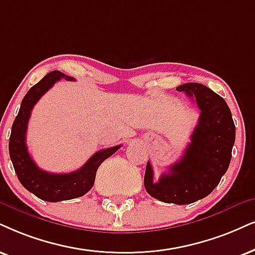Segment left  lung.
Wrapping results in <instances>:
<instances>
[{
  "instance_id": "8db88e82",
  "label": "left lung",
  "mask_w": 255,
  "mask_h": 255,
  "mask_svg": "<svg viewBox=\"0 0 255 255\" xmlns=\"http://www.w3.org/2000/svg\"><path fill=\"white\" fill-rule=\"evenodd\" d=\"M179 92L198 105L200 118L179 162L169 167L159 181H153V168L147 162L144 188L153 198L167 204L187 205L211 194L227 172L235 141V126L224 99L201 83H185Z\"/></svg>"
}]
</instances>
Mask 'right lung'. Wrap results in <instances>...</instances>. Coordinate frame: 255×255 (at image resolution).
Masks as SVG:
<instances>
[{
	"instance_id": "right-lung-1",
	"label": "right lung",
	"mask_w": 255,
	"mask_h": 255,
	"mask_svg": "<svg viewBox=\"0 0 255 255\" xmlns=\"http://www.w3.org/2000/svg\"><path fill=\"white\" fill-rule=\"evenodd\" d=\"M74 81V77L64 75L59 70L48 73L40 82L31 87L22 100V104L11 127L9 138V155L18 180L27 191L44 201L57 202L85 195L95 181L96 170L106 159L117 151L121 144L107 149H101L93 155L81 168L72 173L53 174L42 170L36 166L25 143L28 121L34 106L44 93L60 79Z\"/></svg>"
}]
</instances>
